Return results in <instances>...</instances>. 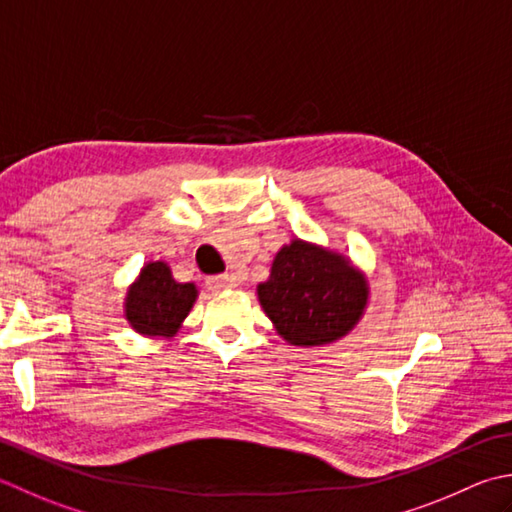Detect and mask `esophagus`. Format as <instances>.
I'll return each instance as SVG.
<instances>
[{"mask_svg":"<svg viewBox=\"0 0 512 512\" xmlns=\"http://www.w3.org/2000/svg\"><path fill=\"white\" fill-rule=\"evenodd\" d=\"M206 286L210 290H224L233 286V277L230 275H213V277H206Z\"/></svg>","mask_w":512,"mask_h":512,"instance_id":"1","label":"esophagus"}]
</instances>
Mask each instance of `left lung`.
<instances>
[{
  "label": "left lung",
  "instance_id": "left-lung-1",
  "mask_svg": "<svg viewBox=\"0 0 512 512\" xmlns=\"http://www.w3.org/2000/svg\"><path fill=\"white\" fill-rule=\"evenodd\" d=\"M259 304L293 346H322L344 337L364 313L368 286L342 255L302 239L279 250Z\"/></svg>",
  "mask_w": 512,
  "mask_h": 512
}]
</instances>
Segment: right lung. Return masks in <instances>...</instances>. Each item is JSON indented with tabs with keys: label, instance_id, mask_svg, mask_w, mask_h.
I'll return each instance as SVG.
<instances>
[{
	"label": "right lung",
	"instance_id": "add662e5",
	"mask_svg": "<svg viewBox=\"0 0 512 512\" xmlns=\"http://www.w3.org/2000/svg\"><path fill=\"white\" fill-rule=\"evenodd\" d=\"M197 299L195 284H179L164 262L146 264L126 297V319L137 333L173 337Z\"/></svg>",
	"mask_w": 512,
	"mask_h": 512
}]
</instances>
